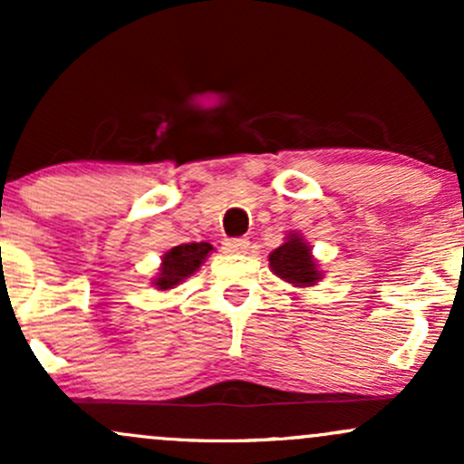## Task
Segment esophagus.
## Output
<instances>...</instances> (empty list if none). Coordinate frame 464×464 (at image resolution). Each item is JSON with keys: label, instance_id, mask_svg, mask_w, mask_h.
<instances>
[{"label": "esophagus", "instance_id": "obj_1", "mask_svg": "<svg viewBox=\"0 0 464 464\" xmlns=\"http://www.w3.org/2000/svg\"><path fill=\"white\" fill-rule=\"evenodd\" d=\"M222 246H225L227 253H246V250L250 248V242H248V237H228V239H225V244H222Z\"/></svg>", "mask_w": 464, "mask_h": 464}]
</instances>
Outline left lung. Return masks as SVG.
Masks as SVG:
<instances>
[{
  "instance_id": "left-lung-1",
  "label": "left lung",
  "mask_w": 464,
  "mask_h": 464,
  "mask_svg": "<svg viewBox=\"0 0 464 464\" xmlns=\"http://www.w3.org/2000/svg\"><path fill=\"white\" fill-rule=\"evenodd\" d=\"M270 268L287 284L295 285H314L321 279L310 246L299 236H290L285 244L270 253Z\"/></svg>"
}]
</instances>
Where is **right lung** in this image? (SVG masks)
Wrapping results in <instances>:
<instances>
[{"mask_svg":"<svg viewBox=\"0 0 464 464\" xmlns=\"http://www.w3.org/2000/svg\"><path fill=\"white\" fill-rule=\"evenodd\" d=\"M211 244L207 242H191V244H180V246L169 248L163 255V264L159 268V279L154 281V285H159V290H168V287L179 285L180 281L188 279L200 268L202 259L211 253Z\"/></svg>","mask_w":464,"mask_h":464,"instance_id":"obj_1","label":"right lung"}]
</instances>
